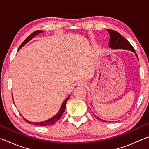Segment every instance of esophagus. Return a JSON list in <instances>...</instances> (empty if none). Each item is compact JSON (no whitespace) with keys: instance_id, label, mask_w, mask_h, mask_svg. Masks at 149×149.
<instances>
[{"instance_id":"34e87169","label":"esophagus","mask_w":149,"mask_h":149,"mask_svg":"<svg viewBox=\"0 0 149 149\" xmlns=\"http://www.w3.org/2000/svg\"><path fill=\"white\" fill-rule=\"evenodd\" d=\"M84 83H83V85H84Z\"/></svg>"}]
</instances>
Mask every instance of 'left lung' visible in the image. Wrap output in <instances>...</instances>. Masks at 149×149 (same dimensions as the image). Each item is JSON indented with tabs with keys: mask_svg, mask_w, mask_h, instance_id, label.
<instances>
[{
	"mask_svg": "<svg viewBox=\"0 0 149 149\" xmlns=\"http://www.w3.org/2000/svg\"><path fill=\"white\" fill-rule=\"evenodd\" d=\"M107 31L110 34V39L108 45H109V47L110 48H112L113 49H122L132 50V52H135L136 56L137 57V54H136L134 48H133L132 45L130 43V42L128 41L127 39H125L122 35L119 33L118 32L112 29H107ZM97 118L100 121H103L102 120L100 119V118H99L98 117H97Z\"/></svg>",
	"mask_w": 149,
	"mask_h": 149,
	"instance_id": "1",
	"label": "left lung"
}]
</instances>
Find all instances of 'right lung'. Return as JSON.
I'll list each match as a JSON object with an SVG mask.
<instances>
[{
    "instance_id": "right-lung-1",
    "label": "right lung",
    "mask_w": 149,
    "mask_h": 149,
    "mask_svg": "<svg viewBox=\"0 0 149 149\" xmlns=\"http://www.w3.org/2000/svg\"><path fill=\"white\" fill-rule=\"evenodd\" d=\"M42 32H43V31H42V30H37V31H35L33 33H32L30 35H29V36L27 37V38L21 44V45H20L19 47L18 50H19L22 47L24 46V45H26L27 42H28L30 41V40H31L33 38V37L35 36V35H36L37 34H39V33H42ZM12 98H13V97H12ZM69 98H70V96H68V97L66 98V99L64 100V102L62 103V104L61 106V108H60L58 113L56 115H55L54 117H52V118H50V119H49V120H48L47 121H45V122H29V121H28V120H27L26 119H25L24 118H23L24 120L26 121V122H27L28 123H30V124H35V125H41V126H46V125H50L54 124V123H56L57 121L60 119V117H61L62 116L63 113H64V110L65 109V105H66V102L68 101V100L69 99Z\"/></svg>"
}]
</instances>
